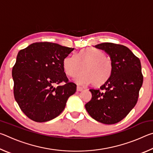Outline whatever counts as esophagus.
<instances>
[{
    "label": "esophagus",
    "mask_w": 153,
    "mask_h": 153,
    "mask_svg": "<svg viewBox=\"0 0 153 153\" xmlns=\"http://www.w3.org/2000/svg\"><path fill=\"white\" fill-rule=\"evenodd\" d=\"M83 90V88L82 87H80V86H77V91H78V92H79V91H82Z\"/></svg>",
    "instance_id": "34e87169"
}]
</instances>
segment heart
Here are the masks:
<instances>
[{
	"label": "heart",
	"instance_id": "heart-1",
	"mask_svg": "<svg viewBox=\"0 0 153 153\" xmlns=\"http://www.w3.org/2000/svg\"><path fill=\"white\" fill-rule=\"evenodd\" d=\"M82 65V71L75 77L77 84L92 83L96 86L104 84L113 73V65L111 59L101 51L88 47L82 49L76 55L67 56L63 61L64 71L69 76H74Z\"/></svg>",
	"mask_w": 153,
	"mask_h": 153
}]
</instances>
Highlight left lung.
<instances>
[{
	"instance_id": "8db88e82",
	"label": "left lung",
	"mask_w": 153,
	"mask_h": 153,
	"mask_svg": "<svg viewBox=\"0 0 153 153\" xmlns=\"http://www.w3.org/2000/svg\"><path fill=\"white\" fill-rule=\"evenodd\" d=\"M94 47L108 54L113 70L100 90H90L92 98L85 107L94 120L114 124L125 118L138 101L143 83L140 61L123 45L105 42Z\"/></svg>"
}]
</instances>
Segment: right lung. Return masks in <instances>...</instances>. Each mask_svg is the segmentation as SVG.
<instances>
[{
    "mask_svg": "<svg viewBox=\"0 0 153 153\" xmlns=\"http://www.w3.org/2000/svg\"><path fill=\"white\" fill-rule=\"evenodd\" d=\"M74 50L56 43L36 42L18 53L12 70L14 97L30 120H53L76 92V84L69 82L63 67V59ZM61 82L63 85L53 86Z\"/></svg>",
    "mask_w": 153,
    "mask_h": 153,
    "instance_id": "add662e5",
    "label": "right lung"
}]
</instances>
